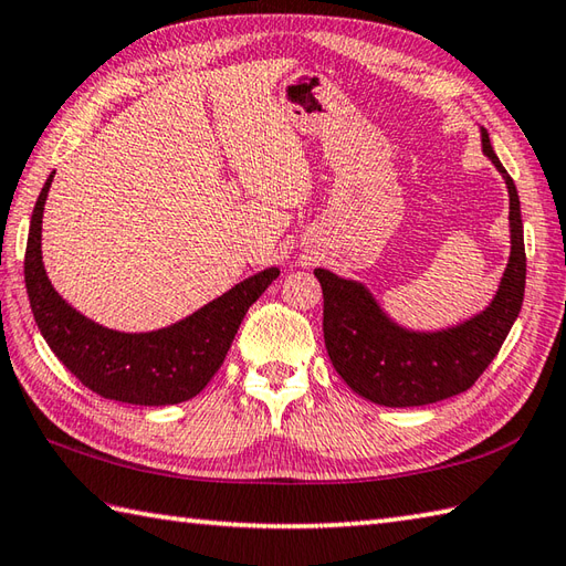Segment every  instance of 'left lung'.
<instances>
[{
	"label": "left lung",
	"instance_id": "1",
	"mask_svg": "<svg viewBox=\"0 0 566 566\" xmlns=\"http://www.w3.org/2000/svg\"><path fill=\"white\" fill-rule=\"evenodd\" d=\"M482 148L506 179L511 197V258L494 302L460 326L413 333L381 314L359 282L314 270L323 290V338L347 387L379 406H426L467 391L484 375L518 318L525 294L521 199L482 128Z\"/></svg>",
	"mask_w": 566,
	"mask_h": 566
}]
</instances>
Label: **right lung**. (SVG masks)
<instances>
[{
  "label": "right lung",
  "mask_w": 566,
  "mask_h": 566,
  "mask_svg": "<svg viewBox=\"0 0 566 566\" xmlns=\"http://www.w3.org/2000/svg\"><path fill=\"white\" fill-rule=\"evenodd\" d=\"M53 175L31 213L23 276L33 318L48 347L84 387L104 399L136 406H167L197 396L223 365L240 321L280 276L270 268L235 284L197 314L153 333H118L84 318L48 282L41 258L43 203Z\"/></svg>",
  "instance_id": "add662e5"
}]
</instances>
